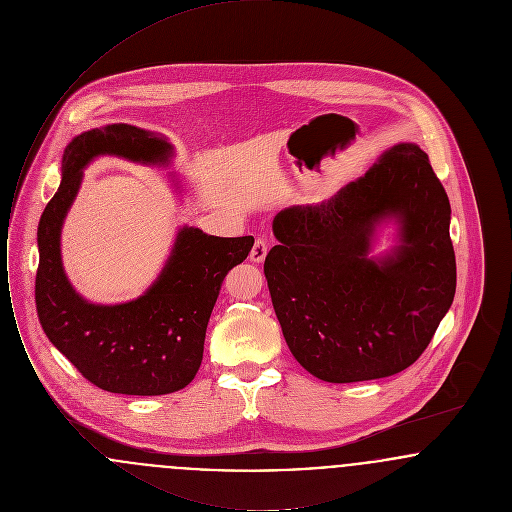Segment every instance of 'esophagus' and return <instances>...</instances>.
Masks as SVG:
<instances>
[{
	"label": "esophagus",
	"mask_w": 512,
	"mask_h": 512,
	"mask_svg": "<svg viewBox=\"0 0 512 512\" xmlns=\"http://www.w3.org/2000/svg\"><path fill=\"white\" fill-rule=\"evenodd\" d=\"M267 251V240H265V238H257V240H255V244H253L251 253H249V259H251L253 263H263V261H265V257H267Z\"/></svg>",
	"instance_id": "1"
}]
</instances>
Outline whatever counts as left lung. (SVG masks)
<instances>
[{
  "mask_svg": "<svg viewBox=\"0 0 512 512\" xmlns=\"http://www.w3.org/2000/svg\"><path fill=\"white\" fill-rule=\"evenodd\" d=\"M386 218L398 220L400 245L372 260L373 232ZM449 220V197L414 144L388 149L332 199L280 211L265 276L297 363L332 384L413 365L455 297Z\"/></svg>",
  "mask_w": 512,
  "mask_h": 512,
  "instance_id": "left-lung-1",
  "label": "left lung"
}]
</instances>
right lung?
I'll return each mask as SVG.
<instances>
[{"label":"right lung","mask_w":512,"mask_h":512,"mask_svg":"<svg viewBox=\"0 0 512 512\" xmlns=\"http://www.w3.org/2000/svg\"><path fill=\"white\" fill-rule=\"evenodd\" d=\"M98 155L165 165L172 146L130 124H107L76 136L63 153V180L38 224L36 311L49 341L94 386L124 395H165L194 380L209 317L230 268L244 263L253 236L219 238L180 228L171 257L144 295L96 305L74 292L61 263V226Z\"/></svg>","instance_id":"add662e5"}]
</instances>
